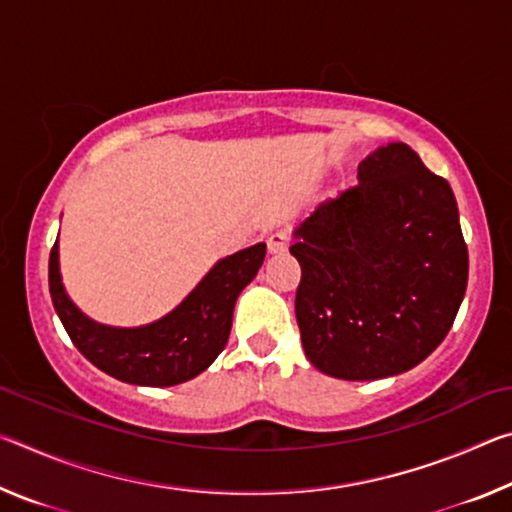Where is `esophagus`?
Masks as SVG:
<instances>
[{"mask_svg":"<svg viewBox=\"0 0 512 512\" xmlns=\"http://www.w3.org/2000/svg\"><path fill=\"white\" fill-rule=\"evenodd\" d=\"M289 248V235L287 230H275L271 237H268V253L271 255H282L287 253Z\"/></svg>","mask_w":512,"mask_h":512,"instance_id":"esophagus-1","label":"esophagus"}]
</instances>
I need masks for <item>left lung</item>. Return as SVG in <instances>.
Wrapping results in <instances>:
<instances>
[{
  "instance_id": "left-lung-1",
  "label": "left lung",
  "mask_w": 512,
  "mask_h": 512,
  "mask_svg": "<svg viewBox=\"0 0 512 512\" xmlns=\"http://www.w3.org/2000/svg\"><path fill=\"white\" fill-rule=\"evenodd\" d=\"M357 178L300 223L289 248L302 271V348L348 381L427 359L454 325L470 268L452 187L409 144L381 146Z\"/></svg>"
}]
</instances>
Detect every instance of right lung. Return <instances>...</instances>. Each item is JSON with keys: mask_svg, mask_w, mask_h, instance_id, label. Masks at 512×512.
<instances>
[{"mask_svg": "<svg viewBox=\"0 0 512 512\" xmlns=\"http://www.w3.org/2000/svg\"><path fill=\"white\" fill-rule=\"evenodd\" d=\"M266 244L216 262L180 305L151 325L121 329L83 316L67 298L58 271V241L49 255V293L69 339L106 375L137 386H176L210 366L225 348L241 289L257 275Z\"/></svg>", "mask_w": 512, "mask_h": 512, "instance_id": "add662e5", "label": "right lung"}]
</instances>
